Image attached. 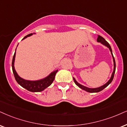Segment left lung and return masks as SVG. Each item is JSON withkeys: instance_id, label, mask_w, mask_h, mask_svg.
<instances>
[{"instance_id": "left-lung-1", "label": "left lung", "mask_w": 127, "mask_h": 127, "mask_svg": "<svg viewBox=\"0 0 127 127\" xmlns=\"http://www.w3.org/2000/svg\"><path fill=\"white\" fill-rule=\"evenodd\" d=\"M97 41L99 42H101L102 44L105 45L106 46H107L108 48H109V50H110L111 52V54L112 55V57H113V61H114V71L113 72H112V76L111 77L110 79L108 81V82L106 83L104 85L101 86V87H100L99 88H87L86 87H84V86H83L82 85H81V84H79V83H78L76 82L75 79V78H73V81H74V82L75 83V84L77 86H78L80 88L82 89V90H84L88 92H98L99 91H101L103 90L105 88H106L107 87L108 85H109V84H110L111 82H112V80H113V78H114V73H115V68H116V65H115V59H114V57L113 56V54H112V49L111 48V46L109 45V44L108 43V42L106 41L105 40V39L104 37H102L101 36H98V39H97Z\"/></svg>"}]
</instances>
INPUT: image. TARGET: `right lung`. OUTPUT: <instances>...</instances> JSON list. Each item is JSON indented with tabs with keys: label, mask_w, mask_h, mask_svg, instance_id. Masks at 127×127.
Segmentation results:
<instances>
[{
	"label": "right lung",
	"mask_w": 127,
	"mask_h": 127,
	"mask_svg": "<svg viewBox=\"0 0 127 127\" xmlns=\"http://www.w3.org/2000/svg\"><path fill=\"white\" fill-rule=\"evenodd\" d=\"M32 33H30L29 35H26L25 37H23V39H25L26 37L32 35ZM15 55H16V51L14 54L13 59H12V71H13V73L15 76V78L17 82L20 86H22L23 88H25L28 91H29L31 92H40L44 90L45 88L48 87L52 84L53 82L55 76L56 72H57L58 70H56L52 72L49 76H47L46 78H44L43 79H40L39 81H27L25 80V79H22L19 76V75L17 74L16 72L15 69V67H14V62H15Z\"/></svg>",
	"instance_id": "obj_1"
}]
</instances>
